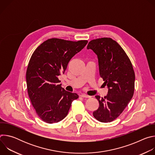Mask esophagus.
Returning a JSON list of instances; mask_svg holds the SVG:
<instances>
[{
  "label": "esophagus",
  "instance_id": "34e87169",
  "mask_svg": "<svg viewBox=\"0 0 155 155\" xmlns=\"http://www.w3.org/2000/svg\"><path fill=\"white\" fill-rule=\"evenodd\" d=\"M80 96L82 97H84V98H90L91 97V96H88V95H86L85 94H81Z\"/></svg>",
  "mask_w": 155,
  "mask_h": 155
}]
</instances>
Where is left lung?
<instances>
[{"mask_svg":"<svg viewBox=\"0 0 155 155\" xmlns=\"http://www.w3.org/2000/svg\"><path fill=\"white\" fill-rule=\"evenodd\" d=\"M87 48L97 54L100 76L108 88L104 97L95 96L99 107L93 115L101 122H111L121 115L134 95L133 67L124 50L111 38L92 40Z\"/></svg>","mask_w":155,"mask_h":155,"instance_id":"1","label":"left lung"}]
</instances>
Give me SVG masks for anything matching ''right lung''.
<instances>
[{"label":"right lung","instance_id":"right-lung-1","mask_svg":"<svg viewBox=\"0 0 155 155\" xmlns=\"http://www.w3.org/2000/svg\"><path fill=\"white\" fill-rule=\"evenodd\" d=\"M87 43L52 38L43 42L32 54L26 71L28 93L36 114L44 122L51 124L63 120L72 101L78 98L77 94L61 87L58 76Z\"/></svg>","mask_w":155,"mask_h":155}]
</instances>
